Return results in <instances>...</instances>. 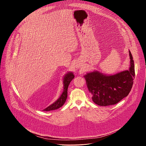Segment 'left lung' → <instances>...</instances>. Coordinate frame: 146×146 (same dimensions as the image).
<instances>
[{
  "instance_id": "8db88e82",
  "label": "left lung",
  "mask_w": 146,
  "mask_h": 146,
  "mask_svg": "<svg viewBox=\"0 0 146 146\" xmlns=\"http://www.w3.org/2000/svg\"><path fill=\"white\" fill-rule=\"evenodd\" d=\"M130 67L128 70L113 75H107L98 71L86 73L84 77L92 100L101 106L116 104L130 93L135 77L134 61L130 50Z\"/></svg>"
}]
</instances>
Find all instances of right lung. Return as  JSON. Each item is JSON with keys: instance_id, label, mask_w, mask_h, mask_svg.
<instances>
[{"instance_id": "add662e5", "label": "right lung", "mask_w": 146, "mask_h": 146, "mask_svg": "<svg viewBox=\"0 0 146 146\" xmlns=\"http://www.w3.org/2000/svg\"><path fill=\"white\" fill-rule=\"evenodd\" d=\"M75 76L72 72H68L66 73L63 78V90L62 93L57 100H56L53 104H50L46 108H45L42 111H49L52 110H57L61 107H62L64 104L65 103L67 97V89L68 85L71 82V80L74 78Z\"/></svg>"}]
</instances>
